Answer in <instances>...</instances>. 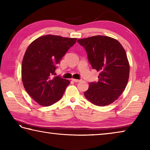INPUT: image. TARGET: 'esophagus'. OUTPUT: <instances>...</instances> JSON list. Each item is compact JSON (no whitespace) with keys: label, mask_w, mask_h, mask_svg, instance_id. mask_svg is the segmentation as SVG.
I'll return each instance as SVG.
<instances>
[{"label":"esophagus","mask_w":150,"mask_h":150,"mask_svg":"<svg viewBox=\"0 0 150 150\" xmlns=\"http://www.w3.org/2000/svg\"><path fill=\"white\" fill-rule=\"evenodd\" d=\"M72 80L74 81V82L75 83H78V82H80V81H81V79H72Z\"/></svg>","instance_id":"esophagus-1"}]
</instances>
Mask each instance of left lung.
<instances>
[{"label":"left lung","instance_id":"obj_1","mask_svg":"<svg viewBox=\"0 0 150 150\" xmlns=\"http://www.w3.org/2000/svg\"><path fill=\"white\" fill-rule=\"evenodd\" d=\"M85 48L93 69L99 71L98 82L89 83L84 95L98 106H107L118 99L127 85L130 65L125 50L118 40L95 35L77 40Z\"/></svg>","mask_w":150,"mask_h":150}]
</instances>
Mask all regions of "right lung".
Returning a JSON list of instances; mask_svg holds the SVG:
<instances>
[{
  "instance_id": "obj_1",
  "label": "right lung",
  "mask_w": 150,
  "mask_h": 150,
  "mask_svg": "<svg viewBox=\"0 0 150 150\" xmlns=\"http://www.w3.org/2000/svg\"><path fill=\"white\" fill-rule=\"evenodd\" d=\"M77 38L45 35L32 42L22 63V80L26 92L39 105L48 106L62 98L70 81L55 75L57 65Z\"/></svg>"
}]
</instances>
